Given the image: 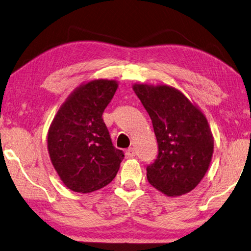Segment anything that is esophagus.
I'll use <instances>...</instances> for the list:
<instances>
[{"mask_svg": "<svg viewBox=\"0 0 251 251\" xmlns=\"http://www.w3.org/2000/svg\"><path fill=\"white\" fill-rule=\"evenodd\" d=\"M134 155H135V150L133 149V148H129V149L126 150V157L128 159L133 158Z\"/></svg>", "mask_w": 251, "mask_h": 251, "instance_id": "obj_1", "label": "esophagus"}]
</instances>
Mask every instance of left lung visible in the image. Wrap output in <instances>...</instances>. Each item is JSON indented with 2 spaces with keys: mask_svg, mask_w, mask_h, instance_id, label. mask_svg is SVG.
<instances>
[{
  "mask_svg": "<svg viewBox=\"0 0 251 251\" xmlns=\"http://www.w3.org/2000/svg\"><path fill=\"white\" fill-rule=\"evenodd\" d=\"M132 89L152 121L159 153L147 167L151 186L168 197L198 186L210 166L213 135L195 102L167 84L134 83Z\"/></svg>",
  "mask_w": 251,
  "mask_h": 251,
  "instance_id": "1",
  "label": "left lung"
}]
</instances>
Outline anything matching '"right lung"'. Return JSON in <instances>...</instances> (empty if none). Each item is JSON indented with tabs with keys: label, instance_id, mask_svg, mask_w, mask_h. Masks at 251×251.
I'll list each match as a JSON object with an SVG mask.
<instances>
[{
	"label": "right lung",
	"instance_id": "add662e5",
	"mask_svg": "<svg viewBox=\"0 0 251 251\" xmlns=\"http://www.w3.org/2000/svg\"><path fill=\"white\" fill-rule=\"evenodd\" d=\"M118 81L83 82L60 106L48 131V151L61 181L70 190L89 194L109 184L125 158L112 146L102 119Z\"/></svg>",
	"mask_w": 251,
	"mask_h": 251
}]
</instances>
